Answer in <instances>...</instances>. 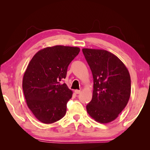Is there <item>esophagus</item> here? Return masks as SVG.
Wrapping results in <instances>:
<instances>
[{
  "label": "esophagus",
  "instance_id": "obj_1",
  "mask_svg": "<svg viewBox=\"0 0 150 150\" xmlns=\"http://www.w3.org/2000/svg\"><path fill=\"white\" fill-rule=\"evenodd\" d=\"M81 90H75V93H76V94H79V93H81Z\"/></svg>",
  "mask_w": 150,
  "mask_h": 150
}]
</instances>
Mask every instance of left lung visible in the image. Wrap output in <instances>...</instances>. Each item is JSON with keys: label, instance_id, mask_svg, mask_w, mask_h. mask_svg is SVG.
<instances>
[{"label": "left lung", "instance_id": "left-lung-1", "mask_svg": "<svg viewBox=\"0 0 150 150\" xmlns=\"http://www.w3.org/2000/svg\"><path fill=\"white\" fill-rule=\"evenodd\" d=\"M82 51L94 83L92 100L86 106L87 111L98 122H110L118 117L130 98V73L122 61L108 51L88 48Z\"/></svg>", "mask_w": 150, "mask_h": 150}]
</instances>
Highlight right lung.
<instances>
[{"label":"right lung","mask_w":150,"mask_h":150,"mask_svg":"<svg viewBox=\"0 0 150 150\" xmlns=\"http://www.w3.org/2000/svg\"><path fill=\"white\" fill-rule=\"evenodd\" d=\"M79 52L77 47L55 45L40 50L30 62L22 88L28 106L39 121L52 124L65 116L73 92L61 81Z\"/></svg>","instance_id":"obj_1"}]
</instances>
